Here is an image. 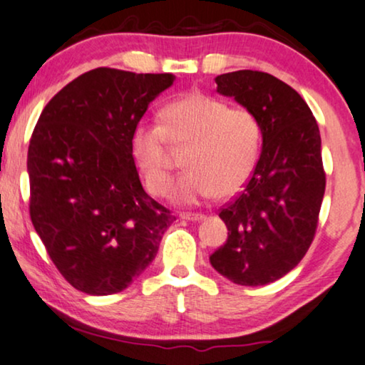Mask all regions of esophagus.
Instances as JSON below:
<instances>
[{
  "label": "esophagus",
  "instance_id": "1",
  "mask_svg": "<svg viewBox=\"0 0 365 365\" xmlns=\"http://www.w3.org/2000/svg\"><path fill=\"white\" fill-rule=\"evenodd\" d=\"M179 217L184 219V221H192V222H197V221H202L204 214H197V212H181L179 214Z\"/></svg>",
  "mask_w": 365,
  "mask_h": 365
}]
</instances>
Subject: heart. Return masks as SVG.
<instances>
[{
  "mask_svg": "<svg viewBox=\"0 0 365 365\" xmlns=\"http://www.w3.org/2000/svg\"><path fill=\"white\" fill-rule=\"evenodd\" d=\"M168 139L189 143L187 169L171 186V199L194 206L214 194L232 196L246 186L261 146V124L246 108H229L222 99L191 93L163 109V124L141 119L129 136V151L148 191L164 196L171 178Z\"/></svg>",
  "mask_w": 365,
  "mask_h": 365,
  "instance_id": "b5f03b06",
  "label": "heart"
}]
</instances>
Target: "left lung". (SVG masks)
Instances as JSON below:
<instances>
[{
	"label": "left lung",
	"mask_w": 365,
	"mask_h": 365,
	"mask_svg": "<svg viewBox=\"0 0 365 365\" xmlns=\"http://www.w3.org/2000/svg\"><path fill=\"white\" fill-rule=\"evenodd\" d=\"M216 84L257 118L262 151L242 192L219 212L227 241L209 261L234 284L264 286L292 271L312 244L326 191L321 134L301 94L272 74L241 69Z\"/></svg>",
	"instance_id": "left-lung-1"
}]
</instances>
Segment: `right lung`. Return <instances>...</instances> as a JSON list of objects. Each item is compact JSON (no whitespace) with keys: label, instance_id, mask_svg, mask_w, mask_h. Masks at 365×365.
Returning a JSON list of instances; mask_svg holds the SVG:
<instances>
[{"label":"right lung","instance_id":"add662e5","mask_svg":"<svg viewBox=\"0 0 365 365\" xmlns=\"http://www.w3.org/2000/svg\"><path fill=\"white\" fill-rule=\"evenodd\" d=\"M174 74L96 68L66 84L28 148L29 216L78 291L121 292L156 257L174 216L148 196L129 151L131 129Z\"/></svg>","mask_w":365,"mask_h":365}]
</instances>
